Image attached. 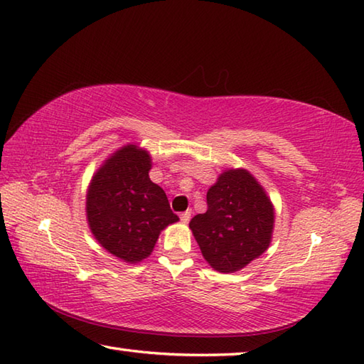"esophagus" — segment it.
I'll list each match as a JSON object with an SVG mask.
<instances>
[{
    "label": "esophagus",
    "mask_w": 364,
    "mask_h": 364,
    "mask_svg": "<svg viewBox=\"0 0 364 364\" xmlns=\"http://www.w3.org/2000/svg\"><path fill=\"white\" fill-rule=\"evenodd\" d=\"M190 217H191V210L188 209V210H185V212H182V214H181V220H182L183 223H188V220H190Z\"/></svg>",
    "instance_id": "34e87169"
}]
</instances>
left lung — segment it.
<instances>
[{"label":"left lung","instance_id":"1","mask_svg":"<svg viewBox=\"0 0 364 364\" xmlns=\"http://www.w3.org/2000/svg\"><path fill=\"white\" fill-rule=\"evenodd\" d=\"M274 209L245 169H228L208 191V210L190 222L203 257L215 271L235 272L269 247Z\"/></svg>","mask_w":364,"mask_h":364}]
</instances>
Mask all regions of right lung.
<instances>
[{
  "label": "right lung",
  "mask_w": 364,
  "mask_h": 364,
  "mask_svg": "<svg viewBox=\"0 0 364 364\" xmlns=\"http://www.w3.org/2000/svg\"><path fill=\"white\" fill-rule=\"evenodd\" d=\"M150 166L146 150L125 146L98 169L87 193L93 236L127 263L147 258L160 231L179 220L163 188L150 181Z\"/></svg>",
  "instance_id": "obj_1"
}]
</instances>
